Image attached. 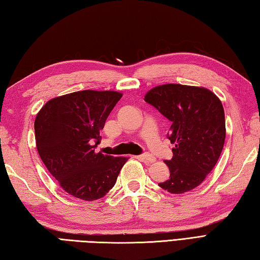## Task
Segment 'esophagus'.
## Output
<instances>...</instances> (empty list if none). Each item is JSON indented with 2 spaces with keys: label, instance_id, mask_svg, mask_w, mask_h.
<instances>
[{
  "label": "esophagus",
  "instance_id": "esophagus-1",
  "mask_svg": "<svg viewBox=\"0 0 260 260\" xmlns=\"http://www.w3.org/2000/svg\"><path fill=\"white\" fill-rule=\"evenodd\" d=\"M139 158H141L142 160H145V161H147V162H153V161H156V158L153 157L152 155H150V153H148V152L144 153V155L139 156Z\"/></svg>",
  "mask_w": 260,
  "mask_h": 260
}]
</instances>
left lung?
I'll list each match as a JSON object with an SVG mask.
<instances>
[{
  "label": "left lung",
  "instance_id": "8db88e82",
  "mask_svg": "<svg viewBox=\"0 0 260 260\" xmlns=\"http://www.w3.org/2000/svg\"><path fill=\"white\" fill-rule=\"evenodd\" d=\"M172 122L168 139L175 147L165 160L169 178L158 185L172 194L198 187L213 169L225 140L224 110L216 95L205 87L165 84L145 95Z\"/></svg>",
  "mask_w": 260,
  "mask_h": 260
}]
</instances>
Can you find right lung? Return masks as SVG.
I'll use <instances>...</instances> for the list:
<instances>
[{
	"label": "right lung",
	"instance_id": "obj_1",
	"mask_svg": "<svg viewBox=\"0 0 260 260\" xmlns=\"http://www.w3.org/2000/svg\"><path fill=\"white\" fill-rule=\"evenodd\" d=\"M121 98L115 91H78L51 99L36 116V146L41 160L73 197L84 201L103 198L128 160L95 151L100 131Z\"/></svg>",
	"mask_w": 260,
	"mask_h": 260
}]
</instances>
